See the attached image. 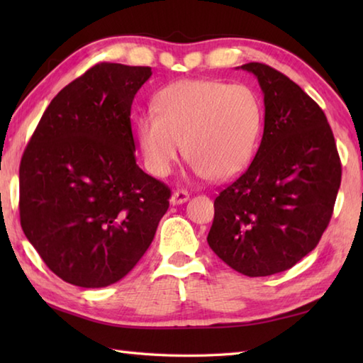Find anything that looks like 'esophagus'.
Here are the masks:
<instances>
[{
	"instance_id": "1",
	"label": "esophagus",
	"mask_w": 363,
	"mask_h": 363,
	"mask_svg": "<svg viewBox=\"0 0 363 363\" xmlns=\"http://www.w3.org/2000/svg\"><path fill=\"white\" fill-rule=\"evenodd\" d=\"M189 198H190L189 191H186V190H176L174 194L172 195V198H169V203H172L173 206H177V204L186 203Z\"/></svg>"
}]
</instances>
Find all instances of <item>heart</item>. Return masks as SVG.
<instances>
[{
  "mask_svg": "<svg viewBox=\"0 0 363 363\" xmlns=\"http://www.w3.org/2000/svg\"><path fill=\"white\" fill-rule=\"evenodd\" d=\"M260 128V103L250 87L184 79L160 91L156 112L138 118L137 137L154 176H167L186 150L195 174L226 181L248 167Z\"/></svg>",
  "mask_w": 363,
  "mask_h": 363,
  "instance_id": "heart-1",
  "label": "heart"
}]
</instances>
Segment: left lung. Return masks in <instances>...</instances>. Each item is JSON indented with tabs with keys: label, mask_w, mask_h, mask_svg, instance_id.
Masks as SVG:
<instances>
[{
	"label": "left lung",
	"mask_w": 363,
	"mask_h": 363,
	"mask_svg": "<svg viewBox=\"0 0 363 363\" xmlns=\"http://www.w3.org/2000/svg\"><path fill=\"white\" fill-rule=\"evenodd\" d=\"M264 94V135L248 169L215 198L207 243L250 277L285 272L307 256L329 225L342 165L320 106L274 68L240 67Z\"/></svg>",
	"instance_id": "8db88e82"
}]
</instances>
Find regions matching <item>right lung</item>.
Returning a JSON list of instances; mask_svg holds the SVG:
<instances>
[{
	"instance_id": "right-lung-1",
	"label": "right lung",
	"mask_w": 363,
	"mask_h": 363,
	"mask_svg": "<svg viewBox=\"0 0 363 363\" xmlns=\"http://www.w3.org/2000/svg\"><path fill=\"white\" fill-rule=\"evenodd\" d=\"M150 67L98 64L46 107L20 164L23 233L54 274L84 289L125 277L168 209L135 164L130 106Z\"/></svg>"
}]
</instances>
